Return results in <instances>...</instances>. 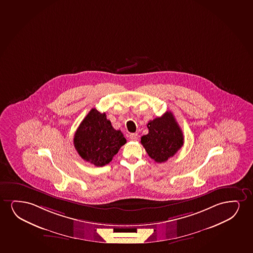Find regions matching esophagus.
I'll return each mask as SVG.
<instances>
[{
    "label": "esophagus",
    "instance_id": "1",
    "mask_svg": "<svg viewBox=\"0 0 253 253\" xmlns=\"http://www.w3.org/2000/svg\"><path fill=\"white\" fill-rule=\"evenodd\" d=\"M128 137H129L130 141H135L138 139V135L135 134V133H133V134H130V135H128Z\"/></svg>",
    "mask_w": 253,
    "mask_h": 253
}]
</instances>
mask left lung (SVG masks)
Masks as SVG:
<instances>
[{
    "label": "left lung",
    "mask_w": 253,
    "mask_h": 253,
    "mask_svg": "<svg viewBox=\"0 0 253 253\" xmlns=\"http://www.w3.org/2000/svg\"><path fill=\"white\" fill-rule=\"evenodd\" d=\"M148 134L141 138L149 157L162 163L172 157L184 145V135L171 112L148 122Z\"/></svg>",
    "instance_id": "8db88e82"
}]
</instances>
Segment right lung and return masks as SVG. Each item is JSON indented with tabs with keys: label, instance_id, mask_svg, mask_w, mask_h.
<instances>
[{
	"label": "right lung",
	"instance_id": "obj_1",
	"mask_svg": "<svg viewBox=\"0 0 253 253\" xmlns=\"http://www.w3.org/2000/svg\"><path fill=\"white\" fill-rule=\"evenodd\" d=\"M125 143L123 133L112 127L105 113L94 108L82 120L74 137V145L80 156L96 167L110 163Z\"/></svg>",
	"mask_w": 253,
	"mask_h": 253
}]
</instances>
